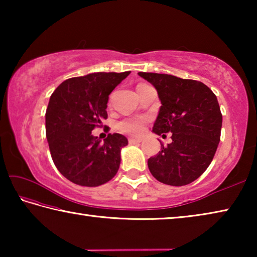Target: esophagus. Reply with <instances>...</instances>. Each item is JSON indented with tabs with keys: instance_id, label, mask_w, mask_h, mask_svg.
I'll use <instances>...</instances> for the list:
<instances>
[{
	"instance_id": "obj_1",
	"label": "esophagus",
	"mask_w": 257,
	"mask_h": 257,
	"mask_svg": "<svg viewBox=\"0 0 257 257\" xmlns=\"http://www.w3.org/2000/svg\"><path fill=\"white\" fill-rule=\"evenodd\" d=\"M129 144H138V143L142 142L141 138H129Z\"/></svg>"
}]
</instances>
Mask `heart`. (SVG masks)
Masks as SVG:
<instances>
[{
	"instance_id": "b5f03b06",
	"label": "heart",
	"mask_w": 257,
	"mask_h": 257,
	"mask_svg": "<svg viewBox=\"0 0 257 257\" xmlns=\"http://www.w3.org/2000/svg\"><path fill=\"white\" fill-rule=\"evenodd\" d=\"M119 132L130 135V136H141L145 129V119L143 118H132L124 119L116 124Z\"/></svg>"
}]
</instances>
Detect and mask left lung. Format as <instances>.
Segmentation results:
<instances>
[{
	"label": "left lung",
	"mask_w": 257,
	"mask_h": 257,
	"mask_svg": "<svg viewBox=\"0 0 257 257\" xmlns=\"http://www.w3.org/2000/svg\"><path fill=\"white\" fill-rule=\"evenodd\" d=\"M158 90L161 105L153 127L156 135L172 133V142L147 161L156 180L170 186L188 185L211 164L222 127L214 93L203 82L154 72H138Z\"/></svg>",
	"instance_id": "1"
}]
</instances>
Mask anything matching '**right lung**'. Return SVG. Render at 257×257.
Masks as SVG:
<instances>
[{
  "instance_id": "1",
  "label": "right lung",
  "mask_w": 257,
  "mask_h": 257,
  "mask_svg": "<svg viewBox=\"0 0 257 257\" xmlns=\"http://www.w3.org/2000/svg\"><path fill=\"white\" fill-rule=\"evenodd\" d=\"M129 73L94 72L70 78L51 95L45 114L47 143L56 169L73 184L97 187L118 172L121 149L128 139L108 134L102 143L92 130L107 118L108 95Z\"/></svg>"
}]
</instances>
